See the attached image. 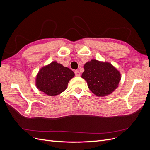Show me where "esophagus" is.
Here are the masks:
<instances>
[{"label":"esophagus","mask_w":150,"mask_h":150,"mask_svg":"<svg viewBox=\"0 0 150 150\" xmlns=\"http://www.w3.org/2000/svg\"><path fill=\"white\" fill-rule=\"evenodd\" d=\"M74 73H75L76 76H81L80 72H79V71H78V70H76V71H74Z\"/></svg>","instance_id":"1"}]
</instances>
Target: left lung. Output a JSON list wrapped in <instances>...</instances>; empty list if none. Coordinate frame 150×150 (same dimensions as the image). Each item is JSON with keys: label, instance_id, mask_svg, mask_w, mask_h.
<instances>
[{"label": "left lung", "instance_id": "8db88e82", "mask_svg": "<svg viewBox=\"0 0 150 150\" xmlns=\"http://www.w3.org/2000/svg\"><path fill=\"white\" fill-rule=\"evenodd\" d=\"M84 68L81 77L97 96H106L118 87L121 74L111 63L92 59L86 63Z\"/></svg>", "mask_w": 150, "mask_h": 150}]
</instances>
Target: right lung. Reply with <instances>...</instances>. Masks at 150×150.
I'll return each instance as SVG.
<instances>
[{
  "label": "right lung",
  "mask_w": 150,
  "mask_h": 150,
  "mask_svg": "<svg viewBox=\"0 0 150 150\" xmlns=\"http://www.w3.org/2000/svg\"><path fill=\"white\" fill-rule=\"evenodd\" d=\"M74 76L69 68L53 61L42 67L36 76L38 89L48 96H56L67 88L68 83Z\"/></svg>",
  "instance_id": "right-lung-1"
}]
</instances>
